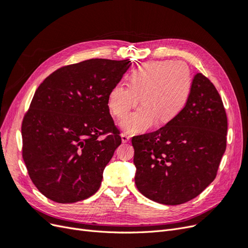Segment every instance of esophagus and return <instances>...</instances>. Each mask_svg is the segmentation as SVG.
I'll return each mask as SVG.
<instances>
[{
  "instance_id": "esophagus-1",
  "label": "esophagus",
  "mask_w": 248,
  "mask_h": 248,
  "mask_svg": "<svg viewBox=\"0 0 248 248\" xmlns=\"http://www.w3.org/2000/svg\"><path fill=\"white\" fill-rule=\"evenodd\" d=\"M121 139H122V141H123V142H127V141H129L130 137L127 136L126 133H121Z\"/></svg>"
}]
</instances>
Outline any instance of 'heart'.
I'll return each instance as SVG.
<instances>
[{
	"label": "heart",
	"mask_w": 248,
	"mask_h": 248,
	"mask_svg": "<svg viewBox=\"0 0 248 248\" xmlns=\"http://www.w3.org/2000/svg\"><path fill=\"white\" fill-rule=\"evenodd\" d=\"M128 85L110 89L108 104L111 114L122 120L140 102L142 106L122 123L128 132L145 131L174 120L188 101L192 78L189 67L181 61H154L140 65L129 76Z\"/></svg>",
	"instance_id": "obj_1"
}]
</instances>
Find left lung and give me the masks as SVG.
<instances>
[{
  "label": "left lung",
  "instance_id": "8db88e82",
  "mask_svg": "<svg viewBox=\"0 0 248 248\" xmlns=\"http://www.w3.org/2000/svg\"><path fill=\"white\" fill-rule=\"evenodd\" d=\"M227 131L218 92L197 73L183 110L160 129L131 140L139 191L164 205H180L198 197L216 177Z\"/></svg>",
  "mask_w": 248,
  "mask_h": 248
}]
</instances>
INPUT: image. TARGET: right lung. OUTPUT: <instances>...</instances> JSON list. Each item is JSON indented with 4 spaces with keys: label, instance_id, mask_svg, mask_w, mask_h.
Here are the masks:
<instances>
[{
    "label": "right lung",
    "instance_id": "1",
    "mask_svg": "<svg viewBox=\"0 0 248 248\" xmlns=\"http://www.w3.org/2000/svg\"><path fill=\"white\" fill-rule=\"evenodd\" d=\"M130 64L87 60L52 72L36 90L21 125L22 158L47 199L70 204L99 189L104 168L122 141L108 96Z\"/></svg>",
    "mask_w": 248,
    "mask_h": 248
}]
</instances>
